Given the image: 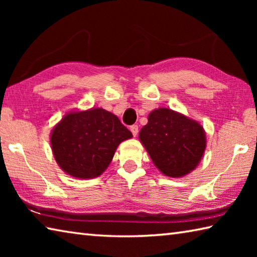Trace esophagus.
<instances>
[{
  "mask_svg": "<svg viewBox=\"0 0 257 257\" xmlns=\"http://www.w3.org/2000/svg\"><path fill=\"white\" fill-rule=\"evenodd\" d=\"M130 132L133 133L134 137H136L137 135H138V125L137 124H133L132 127H130Z\"/></svg>",
  "mask_w": 257,
  "mask_h": 257,
  "instance_id": "1",
  "label": "esophagus"
}]
</instances>
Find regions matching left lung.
<instances>
[{
    "mask_svg": "<svg viewBox=\"0 0 257 257\" xmlns=\"http://www.w3.org/2000/svg\"><path fill=\"white\" fill-rule=\"evenodd\" d=\"M139 139L159 170L175 178L193 171L206 146L201 124L163 107L150 113Z\"/></svg>",
    "mask_w": 257,
    "mask_h": 257,
    "instance_id": "left-lung-1",
    "label": "left lung"
}]
</instances>
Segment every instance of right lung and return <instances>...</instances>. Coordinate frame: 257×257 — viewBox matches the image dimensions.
I'll return each mask as SVG.
<instances>
[{
	"label": "right lung",
	"mask_w": 257,
	"mask_h": 257,
	"mask_svg": "<svg viewBox=\"0 0 257 257\" xmlns=\"http://www.w3.org/2000/svg\"><path fill=\"white\" fill-rule=\"evenodd\" d=\"M133 137L118 116L103 108L68 113L51 135L56 162L81 179L101 176L121 142Z\"/></svg>",
	"instance_id": "add662e5"
}]
</instances>
